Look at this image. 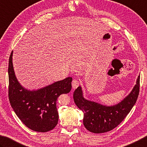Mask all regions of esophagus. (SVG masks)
<instances>
[{"mask_svg":"<svg viewBox=\"0 0 147 147\" xmlns=\"http://www.w3.org/2000/svg\"><path fill=\"white\" fill-rule=\"evenodd\" d=\"M71 84H72V88H74V89H76V88H77L79 86V81L77 79H74L72 81Z\"/></svg>","mask_w":147,"mask_h":147,"instance_id":"esophagus-1","label":"esophagus"}]
</instances>
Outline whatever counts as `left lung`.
<instances>
[{"label":"left lung","mask_w":147,"mask_h":147,"mask_svg":"<svg viewBox=\"0 0 147 147\" xmlns=\"http://www.w3.org/2000/svg\"><path fill=\"white\" fill-rule=\"evenodd\" d=\"M140 76L131 93L117 105L106 106L86 100L81 86L74 93L76 106L84 113L83 123L86 129L93 133H103L117 127L131 111L139 95Z\"/></svg>","instance_id":"8db88e82"}]
</instances>
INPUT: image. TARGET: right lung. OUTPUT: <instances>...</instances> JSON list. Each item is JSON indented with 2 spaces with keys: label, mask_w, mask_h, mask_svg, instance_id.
Masks as SVG:
<instances>
[{
  "label": "right lung",
  "mask_w": 147,
  "mask_h": 147,
  "mask_svg": "<svg viewBox=\"0 0 147 147\" xmlns=\"http://www.w3.org/2000/svg\"><path fill=\"white\" fill-rule=\"evenodd\" d=\"M13 52L9 59L8 96L11 106L20 120L30 129L45 132L53 129L58 122L56 102L59 96L68 93L71 77H67L37 91L26 90L16 79L12 63Z\"/></svg>",
  "instance_id": "add662e5"
}]
</instances>
